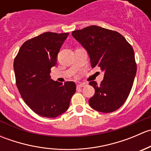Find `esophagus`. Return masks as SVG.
<instances>
[{
	"label": "esophagus",
	"instance_id": "34e87169",
	"mask_svg": "<svg viewBox=\"0 0 151 151\" xmlns=\"http://www.w3.org/2000/svg\"><path fill=\"white\" fill-rule=\"evenodd\" d=\"M85 85H86L85 83H80V84L77 85V88H83V87H84Z\"/></svg>",
	"mask_w": 151,
	"mask_h": 151
}]
</instances>
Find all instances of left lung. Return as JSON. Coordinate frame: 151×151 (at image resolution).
<instances>
[{
	"instance_id": "obj_1",
	"label": "left lung",
	"mask_w": 151,
	"mask_h": 151,
	"mask_svg": "<svg viewBox=\"0 0 151 151\" xmlns=\"http://www.w3.org/2000/svg\"><path fill=\"white\" fill-rule=\"evenodd\" d=\"M72 36L87 51L91 67H100L104 72L99 85L89 83L95 89L90 106L104 113L117 110L127 99L136 76L132 47L118 32L96 25L74 30Z\"/></svg>"
}]
</instances>
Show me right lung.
Here are the masks:
<instances>
[{
    "mask_svg": "<svg viewBox=\"0 0 151 151\" xmlns=\"http://www.w3.org/2000/svg\"><path fill=\"white\" fill-rule=\"evenodd\" d=\"M68 33L46 32L26 41L14 61L16 84L21 96L37 115L53 118L64 113L76 92L74 82L64 84L50 77L58 54Z\"/></svg>",
    "mask_w": 151,
    "mask_h": 151,
    "instance_id": "1",
    "label": "right lung"
}]
</instances>
